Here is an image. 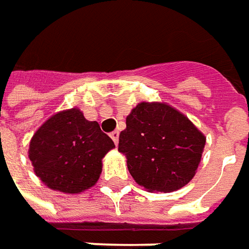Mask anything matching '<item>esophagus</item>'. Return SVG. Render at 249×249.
Masks as SVG:
<instances>
[{"label":"esophagus","mask_w":249,"mask_h":249,"mask_svg":"<svg viewBox=\"0 0 249 249\" xmlns=\"http://www.w3.org/2000/svg\"><path fill=\"white\" fill-rule=\"evenodd\" d=\"M109 136H111V138L113 140V142H115V144H118V141H119V131H118V130H115V131H112Z\"/></svg>","instance_id":"esophagus-1"}]
</instances>
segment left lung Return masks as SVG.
Segmentation results:
<instances>
[{"instance_id": "1", "label": "left lung", "mask_w": 249, "mask_h": 249, "mask_svg": "<svg viewBox=\"0 0 249 249\" xmlns=\"http://www.w3.org/2000/svg\"><path fill=\"white\" fill-rule=\"evenodd\" d=\"M206 137L183 113L164 103H140L126 118L119 152L138 185L174 192L196 174Z\"/></svg>"}]
</instances>
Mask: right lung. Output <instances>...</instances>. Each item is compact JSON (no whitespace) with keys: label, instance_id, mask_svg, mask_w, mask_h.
Masks as SVG:
<instances>
[{"label":"right lung","instance_id":"add662e5","mask_svg":"<svg viewBox=\"0 0 249 249\" xmlns=\"http://www.w3.org/2000/svg\"><path fill=\"white\" fill-rule=\"evenodd\" d=\"M113 148L97 122L88 121L78 108H71L54 113L35 131L28 158L48 188L75 195L96 185L103 158Z\"/></svg>","mask_w":249,"mask_h":249}]
</instances>
